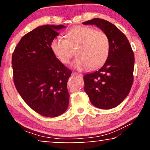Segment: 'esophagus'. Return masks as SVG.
I'll list each match as a JSON object with an SVG mask.
<instances>
[{
	"instance_id": "obj_1",
	"label": "esophagus",
	"mask_w": 150,
	"mask_h": 150,
	"mask_svg": "<svg viewBox=\"0 0 150 150\" xmlns=\"http://www.w3.org/2000/svg\"><path fill=\"white\" fill-rule=\"evenodd\" d=\"M74 74L76 75H78V76H82V74H78V73H76V72H74Z\"/></svg>"
}]
</instances>
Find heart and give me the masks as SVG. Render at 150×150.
I'll use <instances>...</instances> for the list:
<instances>
[{"instance_id":"1","label":"heart","mask_w":150,"mask_h":150,"mask_svg":"<svg viewBox=\"0 0 150 150\" xmlns=\"http://www.w3.org/2000/svg\"><path fill=\"white\" fill-rule=\"evenodd\" d=\"M66 40L55 38L50 43V49L56 58L63 64H68L72 57L71 48L79 45L77 56L73 66L84 70L89 66L96 68L107 59L110 50L108 36L102 30H96L86 26H77L70 28L65 34Z\"/></svg>"}]
</instances>
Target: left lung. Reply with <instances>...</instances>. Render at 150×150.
<instances>
[{"label":"left lung","instance_id":"left-lung-1","mask_svg":"<svg viewBox=\"0 0 150 150\" xmlns=\"http://www.w3.org/2000/svg\"><path fill=\"white\" fill-rule=\"evenodd\" d=\"M93 24L108 36L109 54L98 71L84 76L85 91L91 104L102 109L118 106L128 95L133 83L134 55L126 35L110 22L93 18L83 22Z\"/></svg>","mask_w":150,"mask_h":150}]
</instances>
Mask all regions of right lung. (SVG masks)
Instances as JSON below:
<instances>
[{"instance_id": "add662e5", "label": "right lung", "mask_w": 150, "mask_h": 150, "mask_svg": "<svg viewBox=\"0 0 150 150\" xmlns=\"http://www.w3.org/2000/svg\"><path fill=\"white\" fill-rule=\"evenodd\" d=\"M63 25L37 27L22 38L12 54L13 81L24 101L38 113L54 117L68 107L71 71L56 58L50 43Z\"/></svg>"}]
</instances>
